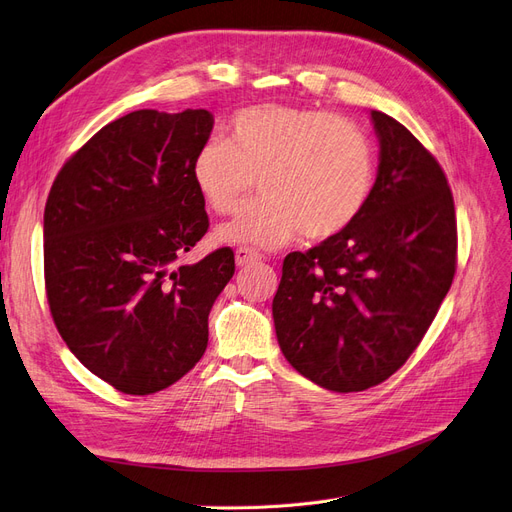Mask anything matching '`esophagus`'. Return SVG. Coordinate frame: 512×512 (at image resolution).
I'll use <instances>...</instances> for the list:
<instances>
[{
    "label": "esophagus",
    "instance_id": "esophagus-1",
    "mask_svg": "<svg viewBox=\"0 0 512 512\" xmlns=\"http://www.w3.org/2000/svg\"><path fill=\"white\" fill-rule=\"evenodd\" d=\"M260 260V254L250 250V247H239V250L235 252V262L237 267H245V265H252V262Z\"/></svg>",
    "mask_w": 512,
    "mask_h": 512
}]
</instances>
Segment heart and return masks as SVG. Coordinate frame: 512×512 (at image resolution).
<instances>
[{
    "instance_id": "heart-1",
    "label": "heart",
    "mask_w": 512,
    "mask_h": 512,
    "mask_svg": "<svg viewBox=\"0 0 512 512\" xmlns=\"http://www.w3.org/2000/svg\"><path fill=\"white\" fill-rule=\"evenodd\" d=\"M260 179L265 200L215 232L228 245L275 250L301 232L331 239L363 213L374 185V151L356 123L316 108L260 104L230 121L228 141L196 151L192 181L203 203L230 215Z\"/></svg>"
}]
</instances>
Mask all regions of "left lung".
Returning a JSON list of instances; mask_svg holds the SVG:
<instances>
[{"label": "left lung", "instance_id": "left-lung-1", "mask_svg": "<svg viewBox=\"0 0 512 512\" xmlns=\"http://www.w3.org/2000/svg\"><path fill=\"white\" fill-rule=\"evenodd\" d=\"M369 117L380 156L363 213L309 252L288 254L273 299L286 361L335 393L365 391L408 361L457 262L455 205L440 164L393 117Z\"/></svg>", "mask_w": 512, "mask_h": 512}]
</instances>
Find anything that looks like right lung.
I'll return each mask as SVG.
<instances>
[{
  "mask_svg": "<svg viewBox=\"0 0 512 512\" xmlns=\"http://www.w3.org/2000/svg\"><path fill=\"white\" fill-rule=\"evenodd\" d=\"M211 130L205 108L123 115L74 153L46 198L55 327L121 393L151 395L188 374L207 350L211 305L235 273L228 247L177 267L209 228L192 162Z\"/></svg>",
  "mask_w": 512,
  "mask_h": 512,
  "instance_id": "right-lung-1",
  "label": "right lung"
}]
</instances>
